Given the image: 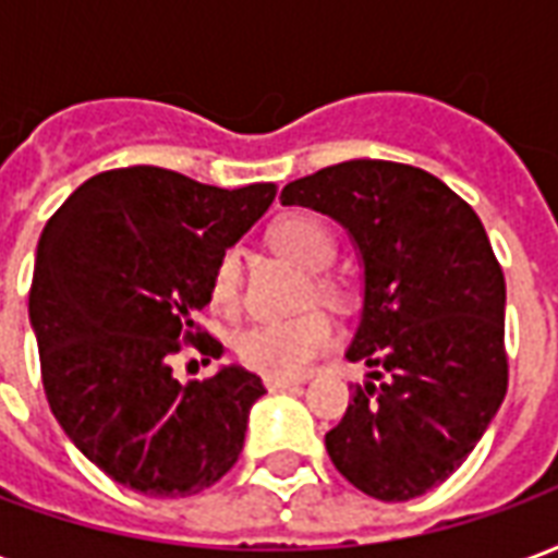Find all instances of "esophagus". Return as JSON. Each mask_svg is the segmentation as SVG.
<instances>
[{
    "label": "esophagus",
    "instance_id": "esophagus-1",
    "mask_svg": "<svg viewBox=\"0 0 558 558\" xmlns=\"http://www.w3.org/2000/svg\"><path fill=\"white\" fill-rule=\"evenodd\" d=\"M266 383L268 391H280V388H292V386H299L302 379H292V376H266L263 379Z\"/></svg>",
    "mask_w": 558,
    "mask_h": 558
}]
</instances>
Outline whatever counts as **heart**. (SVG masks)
Returning a JSON list of instances; mask_svg holds the SVG:
<instances>
[{"label":"heart","mask_w":558,"mask_h":558,"mask_svg":"<svg viewBox=\"0 0 558 558\" xmlns=\"http://www.w3.org/2000/svg\"><path fill=\"white\" fill-rule=\"evenodd\" d=\"M268 242L275 251L295 259L307 271H323L335 259V235L326 223L314 215H283L271 223ZM242 287V259L239 251H223L211 271V299L220 307H232ZM316 292L335 295L338 287L331 278H316ZM335 326L326 314L295 316V319H266L244 328L235 350L247 367H254L266 376H302L311 371V364L331 347Z\"/></svg>","instance_id":"b5f03b06"}]
</instances>
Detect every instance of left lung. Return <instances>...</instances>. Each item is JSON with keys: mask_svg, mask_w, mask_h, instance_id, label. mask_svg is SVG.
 I'll return each mask as SVG.
<instances>
[{"mask_svg": "<svg viewBox=\"0 0 558 558\" xmlns=\"http://www.w3.org/2000/svg\"><path fill=\"white\" fill-rule=\"evenodd\" d=\"M280 203L338 220L364 266L347 359L371 379L326 433L328 457L374 499H415L466 460L508 391L505 278L484 223L395 160H343L287 184Z\"/></svg>", "mask_w": 558, "mask_h": 558, "instance_id": "8db88e82", "label": "left lung"}]
</instances>
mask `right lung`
<instances>
[{
    "label": "right lung",
    "instance_id": "add662e5",
    "mask_svg": "<svg viewBox=\"0 0 558 558\" xmlns=\"http://www.w3.org/2000/svg\"><path fill=\"white\" fill-rule=\"evenodd\" d=\"M278 187L199 184L160 167L92 175L47 220L29 290L47 403L95 466L146 496H194L242 454L263 379L227 364L179 383L184 343L220 359L196 326L218 256L266 215Z\"/></svg>",
    "mask_w": 558,
    "mask_h": 558
}]
</instances>
